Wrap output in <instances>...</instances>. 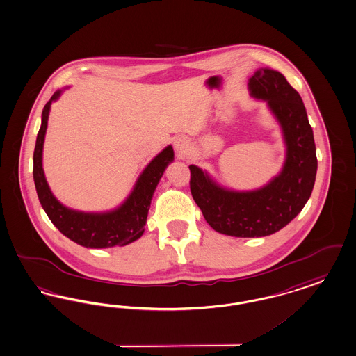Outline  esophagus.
Listing matches in <instances>:
<instances>
[{"label": "esophagus", "instance_id": "obj_1", "mask_svg": "<svg viewBox=\"0 0 356 356\" xmlns=\"http://www.w3.org/2000/svg\"><path fill=\"white\" fill-rule=\"evenodd\" d=\"M173 145H175V151L179 156H181L183 154H185L188 151V147H189V142L188 139L184 136H177L175 140H173Z\"/></svg>", "mask_w": 356, "mask_h": 356}]
</instances>
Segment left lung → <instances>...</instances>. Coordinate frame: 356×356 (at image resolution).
Returning <instances> with one entry per match:
<instances>
[{"label": "left lung", "instance_id": "left-lung-1", "mask_svg": "<svg viewBox=\"0 0 356 356\" xmlns=\"http://www.w3.org/2000/svg\"><path fill=\"white\" fill-rule=\"evenodd\" d=\"M248 86L253 98L266 102L282 131L286 156L281 172L261 188L236 191L189 165L191 192L207 222L221 234L241 238L270 236L297 217L312 196L318 168L305 104L284 75L261 67Z\"/></svg>", "mask_w": 356, "mask_h": 356}]
</instances>
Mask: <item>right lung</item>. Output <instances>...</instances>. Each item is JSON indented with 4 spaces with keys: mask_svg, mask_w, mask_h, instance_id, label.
Segmentation results:
<instances>
[{
    "mask_svg": "<svg viewBox=\"0 0 356 356\" xmlns=\"http://www.w3.org/2000/svg\"><path fill=\"white\" fill-rule=\"evenodd\" d=\"M65 87L63 90H66ZM63 90H58L44 104L41 128L33 156V177L43 211L56 228L72 241L91 249L124 246L140 238L144 233L151 200L167 167L175 159L172 145H167L154 157L138 177L131 193L118 208L107 212H82L59 202L46 181L42 167L43 143L51 103L59 99Z\"/></svg>",
    "mask_w": 356,
    "mask_h": 356,
    "instance_id": "right-lung-1",
    "label": "right lung"
}]
</instances>
